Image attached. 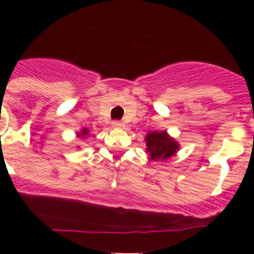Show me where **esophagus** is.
<instances>
[{"label": "esophagus", "mask_w": 254, "mask_h": 254, "mask_svg": "<svg viewBox=\"0 0 254 254\" xmlns=\"http://www.w3.org/2000/svg\"><path fill=\"white\" fill-rule=\"evenodd\" d=\"M112 126H113L114 128H122L125 125H123L122 122H120V121H114V122L112 123Z\"/></svg>", "instance_id": "1"}]
</instances>
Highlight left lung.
I'll use <instances>...</instances> for the list:
<instances>
[{"label":"left lung","instance_id":"1","mask_svg":"<svg viewBox=\"0 0 254 254\" xmlns=\"http://www.w3.org/2000/svg\"><path fill=\"white\" fill-rule=\"evenodd\" d=\"M146 151L150 155V160H168L178 152V141L170 137L167 131H152L145 136Z\"/></svg>","mask_w":254,"mask_h":254}]
</instances>
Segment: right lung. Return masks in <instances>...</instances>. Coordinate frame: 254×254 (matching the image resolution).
<instances>
[{"label":"right lung","instance_id":"right-lung-1","mask_svg":"<svg viewBox=\"0 0 254 254\" xmlns=\"http://www.w3.org/2000/svg\"><path fill=\"white\" fill-rule=\"evenodd\" d=\"M89 132H90V129H87L86 127H84V128H81L80 131L77 132V133H76V136H77L78 138H86L87 136H89ZM77 147H80V146H77Z\"/></svg>","mask_w":254,"mask_h":254}]
</instances>
